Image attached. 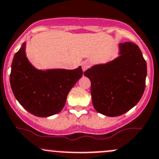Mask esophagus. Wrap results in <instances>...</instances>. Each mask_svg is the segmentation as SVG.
<instances>
[{"label": "esophagus", "instance_id": "1", "mask_svg": "<svg viewBox=\"0 0 159 159\" xmlns=\"http://www.w3.org/2000/svg\"><path fill=\"white\" fill-rule=\"evenodd\" d=\"M90 66H91V64H90L88 61H84V62H82V64H81V67H82V70L83 71H86L87 69H88V68H90Z\"/></svg>", "mask_w": 159, "mask_h": 159}]
</instances>
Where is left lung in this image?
<instances>
[{
  "mask_svg": "<svg viewBox=\"0 0 159 159\" xmlns=\"http://www.w3.org/2000/svg\"><path fill=\"white\" fill-rule=\"evenodd\" d=\"M120 54L84 73L91 80L93 107L107 116H120L133 108L146 88V61L139 46L131 42L120 43Z\"/></svg>",
  "mask_w": 159,
  "mask_h": 159,
  "instance_id": "8db88e82",
  "label": "left lung"
}]
</instances>
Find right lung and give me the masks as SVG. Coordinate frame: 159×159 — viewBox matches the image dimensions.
<instances>
[{
  "instance_id": "obj_1",
  "label": "right lung",
  "mask_w": 159,
  "mask_h": 159,
  "mask_svg": "<svg viewBox=\"0 0 159 159\" xmlns=\"http://www.w3.org/2000/svg\"><path fill=\"white\" fill-rule=\"evenodd\" d=\"M81 67L74 70L35 68L25 53V43L14 55L10 82L21 106L33 115L47 117L64 107L70 90L81 78Z\"/></svg>"
}]
</instances>
